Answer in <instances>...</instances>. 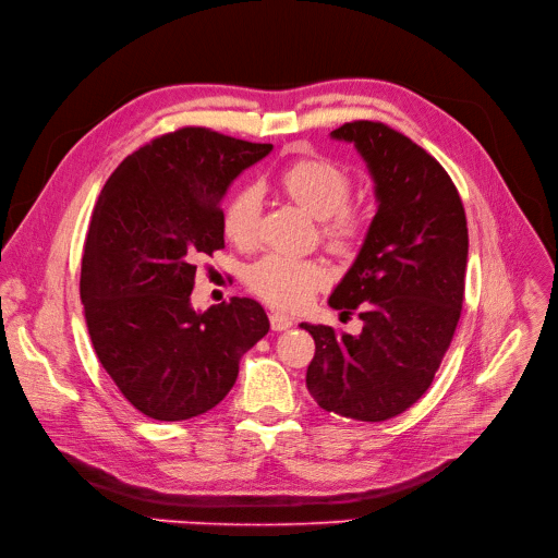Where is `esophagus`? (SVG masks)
<instances>
[{
    "instance_id": "esophagus-1",
    "label": "esophagus",
    "mask_w": 558,
    "mask_h": 558,
    "mask_svg": "<svg viewBox=\"0 0 558 558\" xmlns=\"http://www.w3.org/2000/svg\"><path fill=\"white\" fill-rule=\"evenodd\" d=\"M270 327H272V331H286V329L293 327V320H290V317L283 315V313H272L270 315Z\"/></svg>"
}]
</instances>
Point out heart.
Masks as SVG:
<instances>
[{"label": "heart", "mask_w": 558, "mask_h": 558, "mask_svg": "<svg viewBox=\"0 0 558 558\" xmlns=\"http://www.w3.org/2000/svg\"><path fill=\"white\" fill-rule=\"evenodd\" d=\"M286 195L311 216L320 218V231L333 252H352L367 227L365 210L350 202L352 179L323 156H304L279 174ZM260 191L256 185L238 189L222 214V231L238 247L258 241ZM329 281V270L317 258L268 254L247 270V286L277 308H300Z\"/></svg>", "instance_id": "1"}]
</instances>
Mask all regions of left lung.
I'll list each match as a JSON object with an SVG mask.
<instances>
[{
    "label": "left lung",
    "mask_w": 558,
    "mask_h": 558,
    "mask_svg": "<svg viewBox=\"0 0 558 558\" xmlns=\"http://www.w3.org/2000/svg\"><path fill=\"white\" fill-rule=\"evenodd\" d=\"M375 181L377 214L329 306L359 311V336L308 325L306 388L317 407L361 422L404 413L434 381L454 338L468 268V222L454 181L432 154L384 122H344Z\"/></svg>",
    "instance_id": "8db88e82"
}]
</instances>
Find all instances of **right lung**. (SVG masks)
<instances>
[{
    "mask_svg": "<svg viewBox=\"0 0 558 558\" xmlns=\"http://www.w3.org/2000/svg\"><path fill=\"white\" fill-rule=\"evenodd\" d=\"M272 145L183 126L116 168L95 204L82 302L95 354L131 407L179 422L218 407L241 356L268 333L263 306H191L197 258L225 247L220 202Z\"/></svg>",
    "mask_w": 558,
    "mask_h": 558,
    "instance_id": "right-lung-1",
    "label": "right lung"
}]
</instances>
